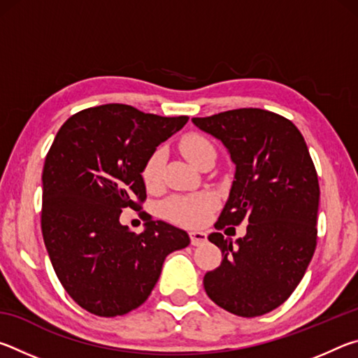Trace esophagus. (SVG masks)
<instances>
[{"label":"esophagus","mask_w":358,"mask_h":358,"mask_svg":"<svg viewBox=\"0 0 358 358\" xmlns=\"http://www.w3.org/2000/svg\"><path fill=\"white\" fill-rule=\"evenodd\" d=\"M189 237H191L192 246H199L207 241V234L202 232V230H192V232L189 234Z\"/></svg>","instance_id":"1"}]
</instances>
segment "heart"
<instances>
[{
    "mask_svg": "<svg viewBox=\"0 0 358 358\" xmlns=\"http://www.w3.org/2000/svg\"><path fill=\"white\" fill-rule=\"evenodd\" d=\"M180 150L186 156V159L192 162L194 166H197V162L210 151H215L207 138L199 134L186 136L180 143ZM162 162H164V155H162L161 150H156L145 162L142 178L148 187L156 186L157 181H159ZM213 208L215 197L208 192H201L169 199L162 203V215L172 222L180 224V226L199 227L208 221Z\"/></svg>",
    "mask_w": 358,
    "mask_h": 358,
    "instance_id": "b5f03b06",
    "label": "heart"
}]
</instances>
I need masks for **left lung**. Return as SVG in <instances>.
Here are the masks:
<instances>
[{
  "mask_svg": "<svg viewBox=\"0 0 358 358\" xmlns=\"http://www.w3.org/2000/svg\"><path fill=\"white\" fill-rule=\"evenodd\" d=\"M192 123L221 141L235 164L215 227L248 222L237 245L220 232L208 235L222 262L205 273V292L237 316H262L289 299L316 250V167L301 132L278 113L235 108Z\"/></svg>",
  "mask_w": 358,
  "mask_h": 358,
  "instance_id": "obj_1",
  "label": "left lung"
}]
</instances>
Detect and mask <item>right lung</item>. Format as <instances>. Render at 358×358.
I'll list each match as a JSON object with an SVG mask.
<instances>
[{
	"instance_id": "obj_1",
	"label": "right lung",
	"mask_w": 358,
	"mask_h": 358,
	"mask_svg": "<svg viewBox=\"0 0 358 358\" xmlns=\"http://www.w3.org/2000/svg\"><path fill=\"white\" fill-rule=\"evenodd\" d=\"M124 104L85 108L59 128L42 171V237L53 270L78 306L123 316L148 299L169 254L189 235L141 211L145 230L120 222L147 199L142 171L187 123Z\"/></svg>"
}]
</instances>
